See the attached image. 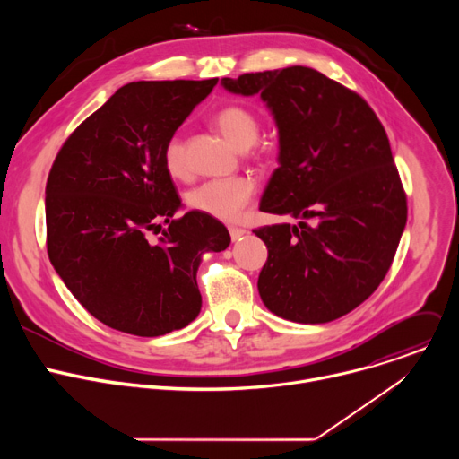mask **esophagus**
<instances>
[{
    "mask_svg": "<svg viewBox=\"0 0 459 459\" xmlns=\"http://www.w3.org/2000/svg\"><path fill=\"white\" fill-rule=\"evenodd\" d=\"M229 234L232 238V241H238V239H241V236L247 234V230L241 227H229Z\"/></svg>",
    "mask_w": 459,
    "mask_h": 459,
    "instance_id": "1",
    "label": "esophagus"
}]
</instances>
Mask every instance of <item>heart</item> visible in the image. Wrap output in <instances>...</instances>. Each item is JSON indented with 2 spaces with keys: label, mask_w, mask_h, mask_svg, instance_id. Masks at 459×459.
<instances>
[{
  "label": "heart",
  "mask_w": 459,
  "mask_h": 459,
  "mask_svg": "<svg viewBox=\"0 0 459 459\" xmlns=\"http://www.w3.org/2000/svg\"><path fill=\"white\" fill-rule=\"evenodd\" d=\"M214 123L225 140H229L238 151H248L259 140V117L247 107L229 105L216 114ZM163 165L165 170L176 179H186L190 176L186 142L181 134H172L167 140L163 147ZM254 190V183L243 176L211 179L192 188L186 195V202L194 211L216 220L230 221L236 220L250 204Z\"/></svg>",
  "instance_id": "heart-1"
}]
</instances>
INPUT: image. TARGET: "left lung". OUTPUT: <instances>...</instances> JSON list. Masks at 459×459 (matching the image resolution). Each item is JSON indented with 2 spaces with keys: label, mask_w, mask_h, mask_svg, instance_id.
Segmentation results:
<instances>
[{
  "label": "left lung",
  "mask_w": 459,
  "mask_h": 459,
  "mask_svg": "<svg viewBox=\"0 0 459 459\" xmlns=\"http://www.w3.org/2000/svg\"><path fill=\"white\" fill-rule=\"evenodd\" d=\"M221 85L259 94L278 125L280 167L259 211L301 220L252 230L269 248L261 299L296 323L349 314L386 276L407 223V194L381 121L359 94L299 65Z\"/></svg>",
  "instance_id": "8db88e82"
}]
</instances>
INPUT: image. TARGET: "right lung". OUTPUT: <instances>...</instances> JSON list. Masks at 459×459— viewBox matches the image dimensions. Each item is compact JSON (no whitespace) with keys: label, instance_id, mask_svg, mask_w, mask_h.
Wrapping results in <instances>:
<instances>
[{"label":"right lung","instance_id":"right-lung-1","mask_svg":"<svg viewBox=\"0 0 459 459\" xmlns=\"http://www.w3.org/2000/svg\"><path fill=\"white\" fill-rule=\"evenodd\" d=\"M216 83H126L74 130L52 163L45 186L48 259L73 296L110 329L163 336L202 310L195 281L202 257L225 250L230 236L198 211L172 220L181 200L163 147ZM152 233L160 238L152 240Z\"/></svg>","mask_w":459,"mask_h":459}]
</instances>
